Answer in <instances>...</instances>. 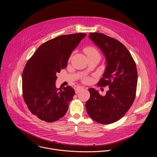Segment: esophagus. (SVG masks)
<instances>
[{"mask_svg":"<svg viewBox=\"0 0 157 157\" xmlns=\"http://www.w3.org/2000/svg\"><path fill=\"white\" fill-rule=\"evenodd\" d=\"M82 89H84V87H82V86H78V87H77L75 89V93L77 94V93H79L80 91H81Z\"/></svg>","mask_w":157,"mask_h":157,"instance_id":"obj_1","label":"esophagus"}]
</instances>
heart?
I'll return each instance as SVG.
<instances>
[{"label":"heart","instance_id":"heart-1","mask_svg":"<svg viewBox=\"0 0 157 157\" xmlns=\"http://www.w3.org/2000/svg\"><path fill=\"white\" fill-rule=\"evenodd\" d=\"M84 52L87 55V56H93V55H99V53L98 51L93 48V47H87L84 49ZM86 81H88V79H86Z\"/></svg>","mask_w":157,"mask_h":157}]
</instances>
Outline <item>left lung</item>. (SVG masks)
<instances>
[{"label": "left lung", "instance_id": "obj_1", "mask_svg": "<svg viewBox=\"0 0 157 157\" xmlns=\"http://www.w3.org/2000/svg\"><path fill=\"white\" fill-rule=\"evenodd\" d=\"M89 38L101 50L105 59L103 77L98 84L109 86L102 96L89 88L90 98L86 102L87 113L91 119L102 124L114 123L122 118L136 97L137 71L135 61L120 41L100 33H91Z\"/></svg>", "mask_w": 157, "mask_h": 157}]
</instances>
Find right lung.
Instances as JSON below:
<instances>
[{
  "label": "right lung",
  "mask_w": 157,
  "mask_h": 157,
  "mask_svg": "<svg viewBox=\"0 0 157 157\" xmlns=\"http://www.w3.org/2000/svg\"><path fill=\"white\" fill-rule=\"evenodd\" d=\"M86 34L64 35L43 43L27 61L22 75L24 101L31 113L41 121L62 118L75 94L70 86L56 87V73L65 68L72 52Z\"/></svg>",
  "instance_id": "right-lung-1"
}]
</instances>
